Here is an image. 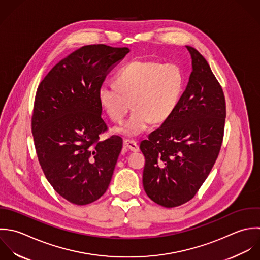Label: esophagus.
<instances>
[{
  "instance_id": "1",
  "label": "esophagus",
  "mask_w": 260,
  "mask_h": 260,
  "mask_svg": "<svg viewBox=\"0 0 260 260\" xmlns=\"http://www.w3.org/2000/svg\"><path fill=\"white\" fill-rule=\"evenodd\" d=\"M123 145H124V147H126L129 151H133V152H138V151L140 150L139 145H138L135 141H132V140H124Z\"/></svg>"
}]
</instances>
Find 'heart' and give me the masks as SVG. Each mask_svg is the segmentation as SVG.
<instances>
[{
  "label": "heart",
  "mask_w": 260,
  "mask_h": 260,
  "mask_svg": "<svg viewBox=\"0 0 260 260\" xmlns=\"http://www.w3.org/2000/svg\"><path fill=\"white\" fill-rule=\"evenodd\" d=\"M184 87V74L175 62L134 60L116 75L115 84H102L98 97L113 122L129 118L115 131L128 137L142 134L153 122H163L176 109Z\"/></svg>",
  "instance_id": "b5f03b06"
}]
</instances>
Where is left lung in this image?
<instances>
[{"label":"left lung","mask_w":260,"mask_h":260,"mask_svg":"<svg viewBox=\"0 0 260 260\" xmlns=\"http://www.w3.org/2000/svg\"><path fill=\"white\" fill-rule=\"evenodd\" d=\"M192 59L189 82L174 112L141 142L147 196L165 208L190 201L219 156L225 131L226 100L206 58L186 46Z\"/></svg>","instance_id":"obj_1"}]
</instances>
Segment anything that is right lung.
I'll return each instance as SVG.
<instances>
[{"label": "right lung", "mask_w": 260, "mask_h": 260, "mask_svg": "<svg viewBox=\"0 0 260 260\" xmlns=\"http://www.w3.org/2000/svg\"><path fill=\"white\" fill-rule=\"evenodd\" d=\"M128 52L85 45L57 62L37 88L31 118L37 158L53 189L74 205L97 201L110 183L122 139L100 141L108 127L98 90Z\"/></svg>", "instance_id": "right-lung-1"}]
</instances>
